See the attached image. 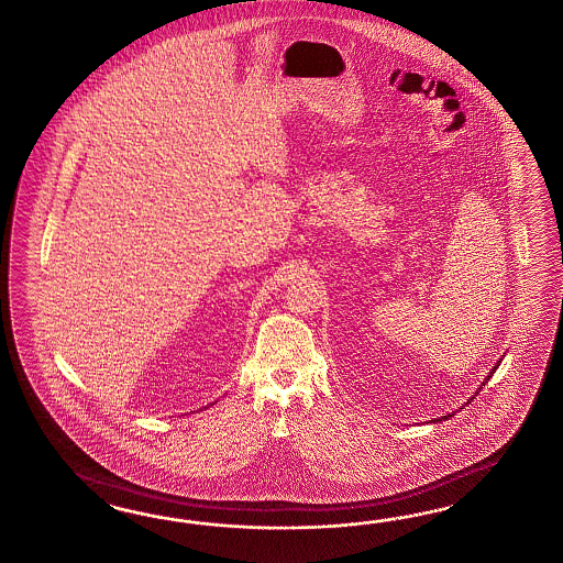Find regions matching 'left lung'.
Segmentation results:
<instances>
[{
    "label": "left lung",
    "mask_w": 563,
    "mask_h": 563,
    "mask_svg": "<svg viewBox=\"0 0 563 563\" xmlns=\"http://www.w3.org/2000/svg\"><path fill=\"white\" fill-rule=\"evenodd\" d=\"M488 378H490V376H488ZM448 417H452V415H448ZM448 417H441V419H448ZM441 419H439V421H441Z\"/></svg>",
    "instance_id": "obj_1"
}]
</instances>
